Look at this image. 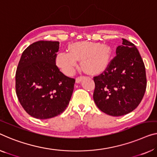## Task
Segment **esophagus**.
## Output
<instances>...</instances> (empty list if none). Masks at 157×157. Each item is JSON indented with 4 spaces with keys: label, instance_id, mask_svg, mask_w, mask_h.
<instances>
[{
    "label": "esophagus",
    "instance_id": "esophagus-1",
    "mask_svg": "<svg viewBox=\"0 0 157 157\" xmlns=\"http://www.w3.org/2000/svg\"><path fill=\"white\" fill-rule=\"evenodd\" d=\"M83 78H84V77H82V76L78 77V78H76V82H77V83H79L82 80Z\"/></svg>",
    "mask_w": 157,
    "mask_h": 157
}]
</instances>
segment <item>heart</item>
Instances as JSON below:
<instances>
[{"instance_id":"1","label":"heart","mask_w":157,"mask_h":157,"mask_svg":"<svg viewBox=\"0 0 157 157\" xmlns=\"http://www.w3.org/2000/svg\"><path fill=\"white\" fill-rule=\"evenodd\" d=\"M69 52L61 51L56 56V64L64 74L72 75L81 60L82 66L90 73L104 71L110 62L111 51L108 46L89 41L76 42L71 44Z\"/></svg>"}]
</instances>
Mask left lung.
<instances>
[{
  "label": "left lung",
  "mask_w": 157,
  "mask_h": 157,
  "mask_svg": "<svg viewBox=\"0 0 157 157\" xmlns=\"http://www.w3.org/2000/svg\"><path fill=\"white\" fill-rule=\"evenodd\" d=\"M94 81V101L104 113L121 116L136 109L147 86L145 67L136 46L123 39L116 57Z\"/></svg>",
  "instance_id": "left-lung-1"
}]
</instances>
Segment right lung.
I'll use <instances>...</instances> for the list:
<instances>
[{"instance_id":"obj_1","label":"right lung","mask_w":157,"mask_h":157,"mask_svg":"<svg viewBox=\"0 0 157 157\" xmlns=\"http://www.w3.org/2000/svg\"><path fill=\"white\" fill-rule=\"evenodd\" d=\"M59 42L39 41L23 51L15 75L16 94L25 111L38 119L62 113L71 101L75 79L56 65Z\"/></svg>"}]
</instances>
